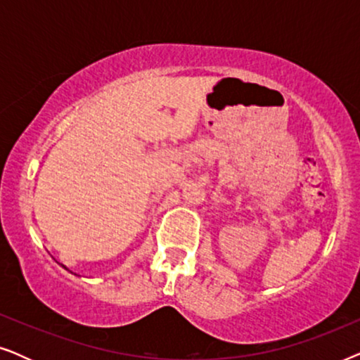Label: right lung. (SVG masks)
Instances as JSON below:
<instances>
[{"label": "right lung", "mask_w": 360, "mask_h": 360, "mask_svg": "<svg viewBox=\"0 0 360 360\" xmlns=\"http://www.w3.org/2000/svg\"><path fill=\"white\" fill-rule=\"evenodd\" d=\"M62 267H63V269H65V270H68V269H67V267H65V265H62Z\"/></svg>", "instance_id": "right-lung-1"}]
</instances>
